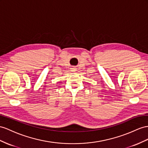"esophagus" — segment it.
Returning <instances> with one entry per match:
<instances>
[{
	"instance_id": "34e87169",
	"label": "esophagus",
	"mask_w": 148,
	"mask_h": 148,
	"mask_svg": "<svg viewBox=\"0 0 148 148\" xmlns=\"http://www.w3.org/2000/svg\"><path fill=\"white\" fill-rule=\"evenodd\" d=\"M73 69H74V68H73Z\"/></svg>"
}]
</instances>
